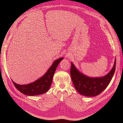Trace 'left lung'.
Listing matches in <instances>:
<instances>
[{
  "label": "left lung",
  "mask_w": 123,
  "mask_h": 123,
  "mask_svg": "<svg viewBox=\"0 0 123 123\" xmlns=\"http://www.w3.org/2000/svg\"><path fill=\"white\" fill-rule=\"evenodd\" d=\"M115 67L116 58L112 68L108 74L99 78H91L80 73L72 62L70 74L76 91L81 95L92 97L100 94L108 86L114 74Z\"/></svg>",
  "instance_id": "obj_1"
}]
</instances>
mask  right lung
<instances>
[{
    "mask_svg": "<svg viewBox=\"0 0 123 123\" xmlns=\"http://www.w3.org/2000/svg\"><path fill=\"white\" fill-rule=\"evenodd\" d=\"M63 59V58L61 57L55 60L46 73L34 82L29 84L21 85L16 84L12 80V83L16 88L24 94L29 96L42 94L47 92L49 90L56 68Z\"/></svg>",
    "mask_w": 123,
    "mask_h": 123,
    "instance_id": "obj_1",
    "label": "right lung"
}]
</instances>
